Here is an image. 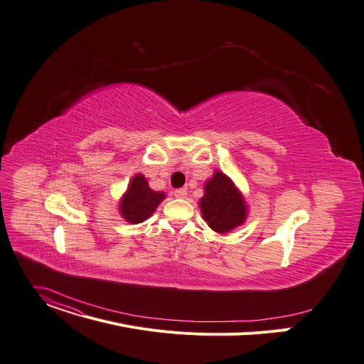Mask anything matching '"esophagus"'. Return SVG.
I'll list each match as a JSON object with an SVG mask.
<instances>
[{
    "mask_svg": "<svg viewBox=\"0 0 364 364\" xmlns=\"http://www.w3.org/2000/svg\"><path fill=\"white\" fill-rule=\"evenodd\" d=\"M174 196L178 197V199H184V197L187 196V190H186V188H177V190L174 191Z\"/></svg>",
    "mask_w": 364,
    "mask_h": 364,
    "instance_id": "1",
    "label": "esophagus"
}]
</instances>
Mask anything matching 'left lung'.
I'll use <instances>...</instances> for the list:
<instances>
[{"instance_id": "obj_1", "label": "left lung", "mask_w": 364, "mask_h": 364, "mask_svg": "<svg viewBox=\"0 0 364 364\" xmlns=\"http://www.w3.org/2000/svg\"><path fill=\"white\" fill-rule=\"evenodd\" d=\"M199 206L203 219L218 234L229 232L242 225L247 218V205L241 191L220 171L205 183V196Z\"/></svg>"}]
</instances>
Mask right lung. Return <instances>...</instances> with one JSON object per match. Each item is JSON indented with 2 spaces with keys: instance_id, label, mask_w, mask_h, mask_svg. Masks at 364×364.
<instances>
[{
  "instance_id": "right-lung-1",
  "label": "right lung",
  "mask_w": 364,
  "mask_h": 364,
  "mask_svg": "<svg viewBox=\"0 0 364 364\" xmlns=\"http://www.w3.org/2000/svg\"><path fill=\"white\" fill-rule=\"evenodd\" d=\"M164 199L165 194L162 191L149 188L146 178L138 174L132 178L127 191L120 199V215L129 223H141L154 213Z\"/></svg>"
}]
</instances>
